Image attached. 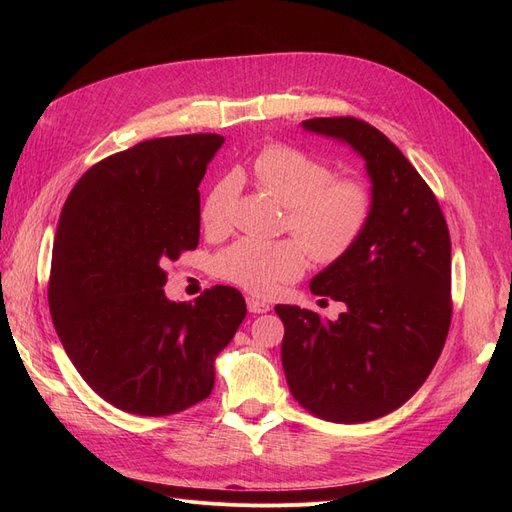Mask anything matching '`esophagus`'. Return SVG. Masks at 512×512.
<instances>
[{"mask_svg":"<svg viewBox=\"0 0 512 512\" xmlns=\"http://www.w3.org/2000/svg\"><path fill=\"white\" fill-rule=\"evenodd\" d=\"M247 309H250L252 314H267L271 305L267 301H260V299H254V297H247Z\"/></svg>","mask_w":512,"mask_h":512,"instance_id":"esophagus-1","label":"esophagus"}]
</instances>
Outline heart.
I'll use <instances>...</instances> for the list:
<instances>
[{"instance_id":"obj_1","label":"heart","mask_w":512,"mask_h":512,"mask_svg":"<svg viewBox=\"0 0 512 512\" xmlns=\"http://www.w3.org/2000/svg\"><path fill=\"white\" fill-rule=\"evenodd\" d=\"M252 175L286 207V226L320 262L344 256L363 235L371 218V192L359 179L333 177V170L309 153L269 145L252 160ZM235 179L224 177L211 185L200 220L207 230H222L228 222ZM305 246V247H306ZM304 247V248H305ZM294 239L245 237L218 256L220 277L254 294H271L303 273L307 253Z\"/></svg>"}]
</instances>
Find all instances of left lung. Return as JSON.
<instances>
[{"label":"left lung","mask_w":512,"mask_h":512,"mask_svg":"<svg viewBox=\"0 0 512 512\" xmlns=\"http://www.w3.org/2000/svg\"><path fill=\"white\" fill-rule=\"evenodd\" d=\"M301 126L350 145L371 179V218L309 288L346 303L339 318L275 305L292 397L331 423H365L421 389L451 327V237L436 196L389 138L354 117Z\"/></svg>","instance_id":"8db88e82"}]
</instances>
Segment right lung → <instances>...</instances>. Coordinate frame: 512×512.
<instances>
[{
    "instance_id": "1",
    "label": "right lung",
    "mask_w": 512,
    "mask_h": 512,
    "mask_svg": "<svg viewBox=\"0 0 512 512\" xmlns=\"http://www.w3.org/2000/svg\"><path fill=\"white\" fill-rule=\"evenodd\" d=\"M220 134L151 138L91 166L59 215L49 307L83 380L108 404L168 416L211 395L215 356L247 309L237 288L168 301L166 262L196 250L198 185Z\"/></svg>"
}]
</instances>
